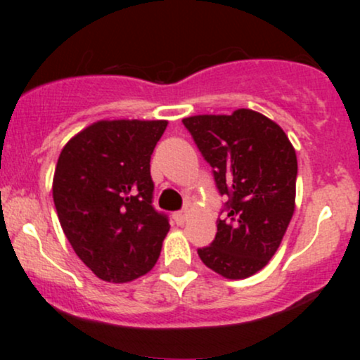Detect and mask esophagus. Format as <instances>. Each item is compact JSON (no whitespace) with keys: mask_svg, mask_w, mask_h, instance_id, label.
I'll list each match as a JSON object with an SVG mask.
<instances>
[{"mask_svg":"<svg viewBox=\"0 0 360 360\" xmlns=\"http://www.w3.org/2000/svg\"><path fill=\"white\" fill-rule=\"evenodd\" d=\"M172 217H174V221L177 225H183V223L188 220V212H176Z\"/></svg>","mask_w":360,"mask_h":360,"instance_id":"34e87169","label":"esophagus"}]
</instances>
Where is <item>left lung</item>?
Segmentation results:
<instances>
[{
  "label": "left lung",
  "mask_w": 360,
  "mask_h": 360,
  "mask_svg": "<svg viewBox=\"0 0 360 360\" xmlns=\"http://www.w3.org/2000/svg\"><path fill=\"white\" fill-rule=\"evenodd\" d=\"M183 123L226 198L214 240L198 255L223 278H249L276 254L295 213V148L283 128L252 110L198 115Z\"/></svg>",
  "instance_id": "1"
}]
</instances>
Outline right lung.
I'll return each mask as SVG.
<instances>
[{
    "mask_svg": "<svg viewBox=\"0 0 360 360\" xmlns=\"http://www.w3.org/2000/svg\"><path fill=\"white\" fill-rule=\"evenodd\" d=\"M167 122L113 120L84 128L62 148L53 205L82 262L108 283L154 267L169 217L154 208L150 155Z\"/></svg>",
    "mask_w": 360,
    "mask_h": 360,
    "instance_id": "obj_1",
    "label": "right lung"
}]
</instances>
